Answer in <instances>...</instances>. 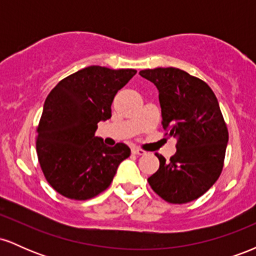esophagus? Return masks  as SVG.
Listing matches in <instances>:
<instances>
[{"label":"esophagus","mask_w":256,"mask_h":256,"mask_svg":"<svg viewBox=\"0 0 256 256\" xmlns=\"http://www.w3.org/2000/svg\"><path fill=\"white\" fill-rule=\"evenodd\" d=\"M132 152L136 155H146V150H143V149H140V148H136V146H134V148H132Z\"/></svg>","instance_id":"1"}]
</instances>
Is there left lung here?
<instances>
[{"instance_id": "8db88e82", "label": "left lung", "mask_w": 256, "mask_h": 256, "mask_svg": "<svg viewBox=\"0 0 256 256\" xmlns=\"http://www.w3.org/2000/svg\"><path fill=\"white\" fill-rule=\"evenodd\" d=\"M140 74L158 88L162 126L178 140L170 161L155 154L160 167L148 183L170 204L194 201L218 180L224 166L228 132L218 100L207 83L183 70L158 67Z\"/></svg>"}]
</instances>
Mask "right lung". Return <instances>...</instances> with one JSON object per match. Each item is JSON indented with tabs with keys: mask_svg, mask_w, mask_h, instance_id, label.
Returning <instances> with one entry per match:
<instances>
[{
	"mask_svg": "<svg viewBox=\"0 0 256 256\" xmlns=\"http://www.w3.org/2000/svg\"><path fill=\"white\" fill-rule=\"evenodd\" d=\"M136 73L85 67L58 82L46 98L37 128L38 161L46 182L64 198L83 201L98 196L130 156L124 143L107 146L95 132L98 122L112 116L116 94Z\"/></svg>",
	"mask_w": 256,
	"mask_h": 256,
	"instance_id": "obj_1",
	"label": "right lung"
}]
</instances>
